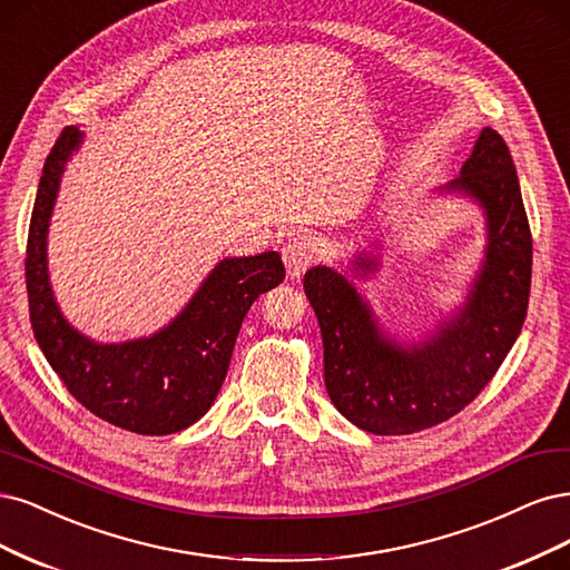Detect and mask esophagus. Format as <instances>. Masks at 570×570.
<instances>
[{"label":"esophagus","instance_id":"obj_1","mask_svg":"<svg viewBox=\"0 0 570 570\" xmlns=\"http://www.w3.org/2000/svg\"><path fill=\"white\" fill-rule=\"evenodd\" d=\"M282 258L291 277H301L312 261H315V248H312L307 236H291L282 248Z\"/></svg>","mask_w":570,"mask_h":570}]
</instances>
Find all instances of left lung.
Wrapping results in <instances>:
<instances>
[{"label":"left lung","mask_w":570,"mask_h":570,"mask_svg":"<svg viewBox=\"0 0 570 570\" xmlns=\"http://www.w3.org/2000/svg\"><path fill=\"white\" fill-rule=\"evenodd\" d=\"M450 187L481 200L490 244L462 315L429 341L402 347L383 338L370 307L334 269L312 267L303 279L322 328L328 397L362 431L407 435L459 414L498 374L525 322L532 236L500 132L485 127ZM357 265L372 269L370 261Z\"/></svg>","instance_id":"obj_1"}]
</instances>
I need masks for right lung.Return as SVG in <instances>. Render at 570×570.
I'll list each match as a JSON object with an SVG mask.
<instances>
[{
  "label": "right lung",
  "instance_id": "1",
  "mask_svg": "<svg viewBox=\"0 0 570 570\" xmlns=\"http://www.w3.org/2000/svg\"><path fill=\"white\" fill-rule=\"evenodd\" d=\"M78 144V127H66L45 160L35 198L26 246L32 334L68 393L91 414L139 435L177 433L210 410L246 312L261 293L284 282V263L274 250L227 258L160 334L120 345L91 343L61 317L47 277L49 215Z\"/></svg>",
  "mask_w": 570,
  "mask_h": 570
}]
</instances>
